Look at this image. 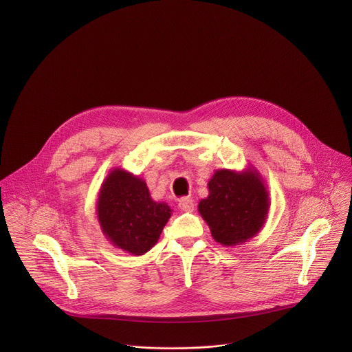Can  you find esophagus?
<instances>
[{
  "label": "esophagus",
  "mask_w": 352,
  "mask_h": 352,
  "mask_svg": "<svg viewBox=\"0 0 352 352\" xmlns=\"http://www.w3.org/2000/svg\"><path fill=\"white\" fill-rule=\"evenodd\" d=\"M178 208H179L182 212L190 213V212H193V209H195V204H193V200H192L190 197H182V199H179Z\"/></svg>",
  "instance_id": "esophagus-1"
}]
</instances>
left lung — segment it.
<instances>
[{
	"mask_svg": "<svg viewBox=\"0 0 352 352\" xmlns=\"http://www.w3.org/2000/svg\"><path fill=\"white\" fill-rule=\"evenodd\" d=\"M209 196L197 205L212 236L224 246H236L254 238L265 226L270 199L255 167L242 171L216 170L208 182Z\"/></svg>",
	"mask_w": 352,
	"mask_h": 352,
	"instance_id": "8db88e82",
	"label": "left lung"
}]
</instances>
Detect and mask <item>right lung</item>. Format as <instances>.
I'll return each mask as SVG.
<instances>
[{
	"label": "right lung",
	"mask_w": 352,
	"mask_h": 352,
	"mask_svg": "<svg viewBox=\"0 0 352 352\" xmlns=\"http://www.w3.org/2000/svg\"><path fill=\"white\" fill-rule=\"evenodd\" d=\"M173 210L152 199L144 179L113 168L100 186L96 214L106 238L135 256L144 255L160 238Z\"/></svg>",
	"instance_id": "obj_1"
}]
</instances>
